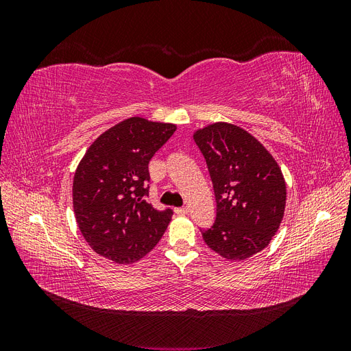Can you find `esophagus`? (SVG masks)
Segmentation results:
<instances>
[{
  "label": "esophagus",
  "mask_w": 351,
  "mask_h": 351,
  "mask_svg": "<svg viewBox=\"0 0 351 351\" xmlns=\"http://www.w3.org/2000/svg\"><path fill=\"white\" fill-rule=\"evenodd\" d=\"M174 210H176V214H178V215H186V214H189V208H186V206H183V208H176Z\"/></svg>",
  "instance_id": "1"
}]
</instances>
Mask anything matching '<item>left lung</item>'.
Wrapping results in <instances>:
<instances>
[{
  "label": "left lung",
  "instance_id": "1",
  "mask_svg": "<svg viewBox=\"0 0 351 351\" xmlns=\"http://www.w3.org/2000/svg\"><path fill=\"white\" fill-rule=\"evenodd\" d=\"M214 184L217 219L202 231L208 247L244 261L268 246L285 210L281 168L256 137L236 124H208L193 133Z\"/></svg>",
  "mask_w": 351,
  "mask_h": 351
}]
</instances>
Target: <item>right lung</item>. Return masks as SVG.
Instances as JSON below:
<instances>
[{"label": "right lung", "mask_w": 351, "mask_h": 351, "mask_svg": "<svg viewBox=\"0 0 351 351\" xmlns=\"http://www.w3.org/2000/svg\"><path fill=\"white\" fill-rule=\"evenodd\" d=\"M177 125L130 117L97 137L73 178V209L82 236L99 256L129 265L161 240L171 209L147 204L151 158Z\"/></svg>", "instance_id": "right-lung-1"}]
</instances>
